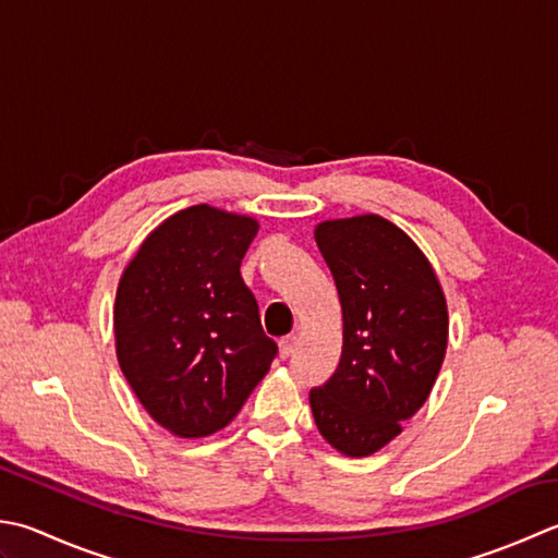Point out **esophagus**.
Instances as JSON below:
<instances>
[{
	"label": "esophagus",
	"instance_id": "obj_1",
	"mask_svg": "<svg viewBox=\"0 0 558 558\" xmlns=\"http://www.w3.org/2000/svg\"><path fill=\"white\" fill-rule=\"evenodd\" d=\"M294 348H298V336L288 333V336L280 338V355L282 357H290L294 353Z\"/></svg>",
	"mask_w": 558,
	"mask_h": 558
}]
</instances>
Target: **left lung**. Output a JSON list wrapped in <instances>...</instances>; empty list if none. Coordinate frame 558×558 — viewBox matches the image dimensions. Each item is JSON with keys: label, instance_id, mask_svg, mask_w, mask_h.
Returning a JSON list of instances; mask_svg holds the SVG:
<instances>
[{"label": "left lung", "instance_id": "8db88e82", "mask_svg": "<svg viewBox=\"0 0 558 558\" xmlns=\"http://www.w3.org/2000/svg\"><path fill=\"white\" fill-rule=\"evenodd\" d=\"M343 310L333 375L310 391L316 428L338 452L367 457L395 440L440 373L447 304L428 260L377 215L316 227Z\"/></svg>", "mask_w": 558, "mask_h": 558}]
</instances>
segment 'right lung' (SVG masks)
I'll return each mask as SVG.
<instances>
[{
    "instance_id": "obj_1",
    "label": "right lung",
    "mask_w": 558,
    "mask_h": 558,
    "mask_svg": "<svg viewBox=\"0 0 558 558\" xmlns=\"http://www.w3.org/2000/svg\"><path fill=\"white\" fill-rule=\"evenodd\" d=\"M256 232L251 217L193 205L159 225L120 278V369L179 438L225 428L278 355L239 270Z\"/></svg>"
}]
</instances>
